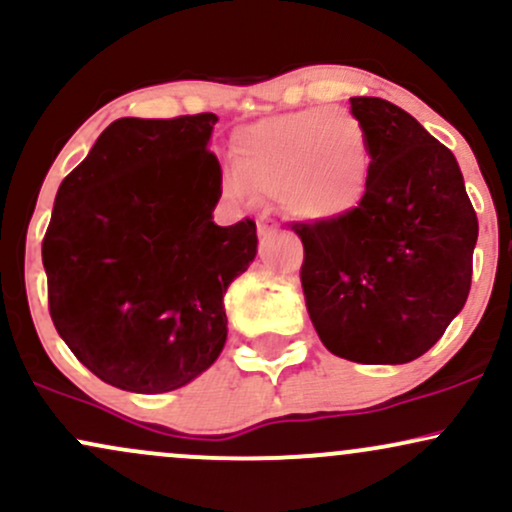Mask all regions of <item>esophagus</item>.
Wrapping results in <instances>:
<instances>
[{
	"mask_svg": "<svg viewBox=\"0 0 512 512\" xmlns=\"http://www.w3.org/2000/svg\"><path fill=\"white\" fill-rule=\"evenodd\" d=\"M257 233H260L262 240H267L279 233V226H276V223H269V221H260L257 223Z\"/></svg>",
	"mask_w": 512,
	"mask_h": 512,
	"instance_id": "34e87169",
	"label": "esophagus"
}]
</instances>
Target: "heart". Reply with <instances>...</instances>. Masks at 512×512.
<instances>
[{"label":"heart","mask_w":512,"mask_h":512,"mask_svg":"<svg viewBox=\"0 0 512 512\" xmlns=\"http://www.w3.org/2000/svg\"><path fill=\"white\" fill-rule=\"evenodd\" d=\"M236 170L223 173L228 195L252 190L276 197L291 216L339 221L361 207L370 180L368 129L344 108H313L269 117L233 139Z\"/></svg>","instance_id":"obj_1"}]
</instances>
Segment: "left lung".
<instances>
[{"label":"left lung","instance_id":"obj_1","mask_svg":"<svg viewBox=\"0 0 512 512\" xmlns=\"http://www.w3.org/2000/svg\"><path fill=\"white\" fill-rule=\"evenodd\" d=\"M368 129L370 180L354 214L293 223L317 337L334 356L399 366L424 356L464 308L479 223L448 146L383 98H351Z\"/></svg>","mask_w":512,"mask_h":512}]
</instances>
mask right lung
<instances>
[{"label":"right lung","instance_id":"add662e5","mask_svg":"<svg viewBox=\"0 0 512 512\" xmlns=\"http://www.w3.org/2000/svg\"><path fill=\"white\" fill-rule=\"evenodd\" d=\"M214 113L120 117L57 190L43 240L50 317L103 383L178 390L226 344L223 296L257 255V226L214 223Z\"/></svg>","mask_w":512,"mask_h":512}]
</instances>
